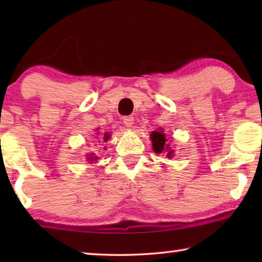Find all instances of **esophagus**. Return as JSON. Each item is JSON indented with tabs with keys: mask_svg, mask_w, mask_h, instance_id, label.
Here are the masks:
<instances>
[{
	"mask_svg": "<svg viewBox=\"0 0 262 262\" xmlns=\"http://www.w3.org/2000/svg\"><path fill=\"white\" fill-rule=\"evenodd\" d=\"M123 123H125L126 127H132L133 123H134V118L132 115H128V117H123Z\"/></svg>",
	"mask_w": 262,
	"mask_h": 262,
	"instance_id": "esophagus-1",
	"label": "esophagus"
}]
</instances>
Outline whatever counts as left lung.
<instances>
[{
	"instance_id": "obj_1",
	"label": "left lung",
	"mask_w": 262,
	"mask_h": 262,
	"mask_svg": "<svg viewBox=\"0 0 262 262\" xmlns=\"http://www.w3.org/2000/svg\"><path fill=\"white\" fill-rule=\"evenodd\" d=\"M151 141H152V148L154 151L157 154H161L163 151H166L167 157H172L173 155V150H170V147L165 141V135L163 132H152L151 133Z\"/></svg>"
}]
</instances>
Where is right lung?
Masks as SVG:
<instances>
[{
  "mask_svg": "<svg viewBox=\"0 0 262 262\" xmlns=\"http://www.w3.org/2000/svg\"><path fill=\"white\" fill-rule=\"evenodd\" d=\"M107 139H108V134H107V133H105V134H104V140L105 141H107ZM96 157H94V156H92V155L90 154V156H89V158H88V161H90V162H92V161H96Z\"/></svg>",
  "mask_w": 262,
  "mask_h": 262,
  "instance_id": "right-lung-1",
  "label": "right lung"
}]
</instances>
